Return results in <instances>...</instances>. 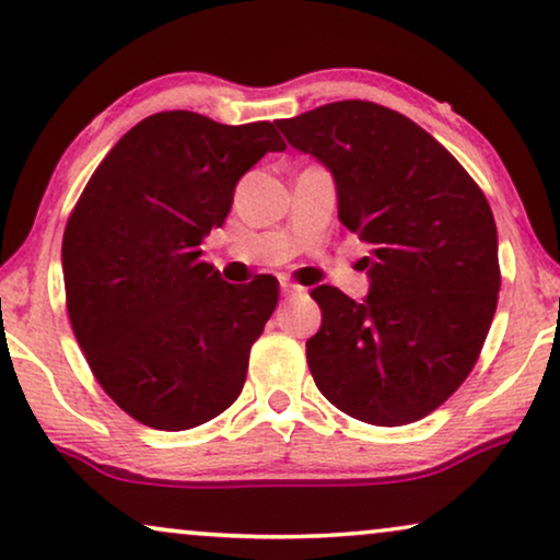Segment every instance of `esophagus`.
<instances>
[{"label": "esophagus", "mask_w": 560, "mask_h": 560, "mask_svg": "<svg viewBox=\"0 0 560 560\" xmlns=\"http://www.w3.org/2000/svg\"><path fill=\"white\" fill-rule=\"evenodd\" d=\"M280 290H282V295H290V293H295V290H300V285H295V282L288 278H280Z\"/></svg>", "instance_id": "34e87169"}]
</instances>
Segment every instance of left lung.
Wrapping results in <instances>:
<instances>
[{"label": "left lung", "mask_w": 560, "mask_h": 560, "mask_svg": "<svg viewBox=\"0 0 560 560\" xmlns=\"http://www.w3.org/2000/svg\"><path fill=\"white\" fill-rule=\"evenodd\" d=\"M334 174L338 220L371 247L355 303L320 285L305 343L320 394L376 427L411 424L469 376L498 307V226L480 186L424 128L369 101L278 120Z\"/></svg>", "instance_id": "8db88e82"}]
</instances>
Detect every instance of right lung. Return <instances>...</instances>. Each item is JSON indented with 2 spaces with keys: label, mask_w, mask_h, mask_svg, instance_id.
Listing matches in <instances>:
<instances>
[{
  "label": "right lung",
  "mask_w": 560,
  "mask_h": 560,
  "mask_svg": "<svg viewBox=\"0 0 560 560\" xmlns=\"http://www.w3.org/2000/svg\"><path fill=\"white\" fill-rule=\"evenodd\" d=\"M285 141L270 120L153 113L85 184L62 234L72 334L103 392L145 427L182 432L234 404L278 280L224 282L201 262L234 186Z\"/></svg>",
  "instance_id": "obj_1"
}]
</instances>
